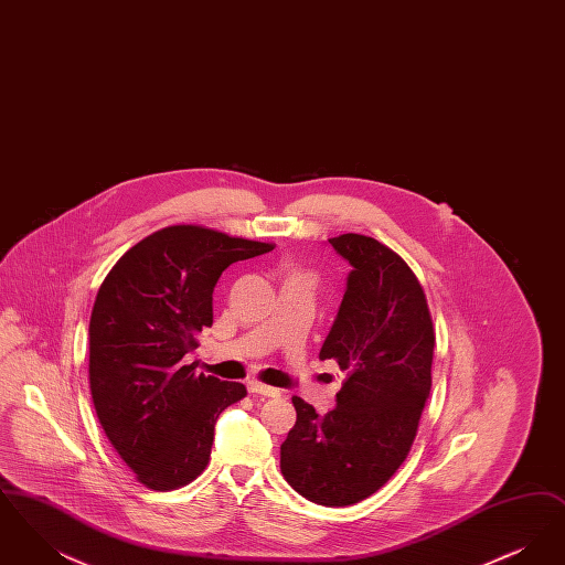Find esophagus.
I'll return each mask as SVG.
<instances>
[{
    "mask_svg": "<svg viewBox=\"0 0 565 565\" xmlns=\"http://www.w3.org/2000/svg\"><path fill=\"white\" fill-rule=\"evenodd\" d=\"M247 390H249V394H260V396H269V398H277L279 396V390L277 387H270V385H265V383H260V381H247Z\"/></svg>",
    "mask_w": 565,
    "mask_h": 565,
    "instance_id": "34e87169",
    "label": "esophagus"
}]
</instances>
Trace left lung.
Listing matches in <instances>:
<instances>
[{
	"instance_id": "left-lung-1",
	"label": "left lung",
	"mask_w": 565,
	"mask_h": 565,
	"mask_svg": "<svg viewBox=\"0 0 565 565\" xmlns=\"http://www.w3.org/2000/svg\"><path fill=\"white\" fill-rule=\"evenodd\" d=\"M328 243L351 265L320 360L348 373L337 406L318 415L295 396L281 475L322 507L366 500L401 468L431 387L434 328L422 284L403 258L366 235Z\"/></svg>"
}]
</instances>
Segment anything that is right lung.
Listing matches in <instances>:
<instances>
[{
    "label": "right lung",
    "instance_id": "right-lung-1",
    "mask_svg": "<svg viewBox=\"0 0 565 565\" xmlns=\"http://www.w3.org/2000/svg\"><path fill=\"white\" fill-rule=\"evenodd\" d=\"M273 249L205 226H167L104 279L88 323V381L99 424L139 483L171 491L207 466L217 415L243 383L196 375L184 355L214 323L222 270Z\"/></svg>",
    "mask_w": 565,
    "mask_h": 565
}]
</instances>
